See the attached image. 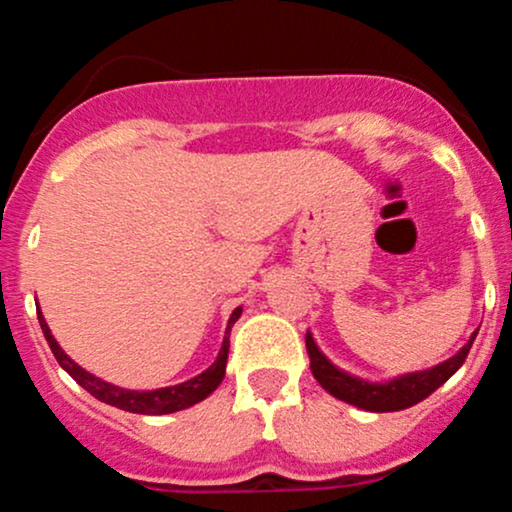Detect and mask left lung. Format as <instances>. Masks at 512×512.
I'll list each match as a JSON object with an SVG mask.
<instances>
[{
    "mask_svg": "<svg viewBox=\"0 0 512 512\" xmlns=\"http://www.w3.org/2000/svg\"><path fill=\"white\" fill-rule=\"evenodd\" d=\"M474 337L477 332L469 337V342L457 351L455 356L448 361L438 363V366L416 370V373H404L397 378L385 380V383H368V380L356 378V375L346 373V370L337 368L334 363L320 351V346L315 344L313 334H305V346H308L310 356V370H313L315 380L330 392L332 397L342 399L346 404H354L358 409L366 411H399L419 404L421 399H426L431 392H436L450 375L457 373V368L462 366L464 358H467L469 349H472Z\"/></svg>",
    "mask_w": 512,
    "mask_h": 512,
    "instance_id": "8db88e82",
    "label": "left lung"
}]
</instances>
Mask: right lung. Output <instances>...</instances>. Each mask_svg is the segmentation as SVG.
Listing matches in <instances>:
<instances>
[{
  "instance_id": "obj_1",
  "label": "right lung",
  "mask_w": 512,
  "mask_h": 512,
  "mask_svg": "<svg viewBox=\"0 0 512 512\" xmlns=\"http://www.w3.org/2000/svg\"><path fill=\"white\" fill-rule=\"evenodd\" d=\"M243 313V308H236L228 317V325H226V334H223V344L219 349V356L211 366L204 370V373L195 375V378L185 380V383L178 385H170V387H158V390H127V387H117L113 383H105V380L96 378L93 373H88L79 366V363L72 361L57 339L52 337L48 322H45L43 313H40V305H38V322H40V330H43L45 339H48L52 354H55L57 363L67 370L69 375L84 387L86 392H91L93 397L101 399V402L110 404V407H117L122 411H132V414H149V416H158V414H173V411L187 409L192 404L202 402L207 399L216 387L221 385L223 375H226V361H228V346H231V327L236 325V320Z\"/></svg>"
}]
</instances>
